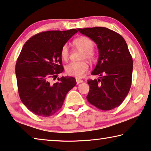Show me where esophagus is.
<instances>
[{
	"label": "esophagus",
	"instance_id": "obj_1",
	"mask_svg": "<svg viewBox=\"0 0 151 151\" xmlns=\"http://www.w3.org/2000/svg\"><path fill=\"white\" fill-rule=\"evenodd\" d=\"M76 82H77V84H79V83L83 82V80H81V79H80V78H76Z\"/></svg>",
	"mask_w": 151,
	"mask_h": 151
}]
</instances>
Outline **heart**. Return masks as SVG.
Returning a JSON list of instances; mask_svg holds the SVG:
<instances>
[{
    "mask_svg": "<svg viewBox=\"0 0 151 151\" xmlns=\"http://www.w3.org/2000/svg\"><path fill=\"white\" fill-rule=\"evenodd\" d=\"M73 45L76 48L83 51L81 59H87L93 61L96 58V53L93 49V41L88 37L81 36L73 41ZM61 57L64 61H68L70 57V50L67 45H64L61 50ZM89 68L88 63L86 61L71 62L65 67V71L68 75L80 78L87 72Z\"/></svg>",
    "mask_w": 151,
    "mask_h": 151,
    "instance_id": "obj_1",
    "label": "heart"
}]
</instances>
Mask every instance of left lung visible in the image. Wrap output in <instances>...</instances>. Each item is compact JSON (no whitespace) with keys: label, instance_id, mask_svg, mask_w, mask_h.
I'll return each instance as SVG.
<instances>
[{"label":"left lung","instance_id":"left-lung-1","mask_svg":"<svg viewBox=\"0 0 151 151\" xmlns=\"http://www.w3.org/2000/svg\"><path fill=\"white\" fill-rule=\"evenodd\" d=\"M97 45L99 58L92 75L98 80H89L87 100L102 110L119 106L127 97L132 83L133 62L127 44L120 34L106 27L78 29Z\"/></svg>","mask_w":151,"mask_h":151}]
</instances>
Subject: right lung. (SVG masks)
I'll use <instances>...</instances> for the list:
<instances>
[{"instance_id":"add662e5","label":"right lung","mask_w":151,"mask_h":151,"mask_svg":"<svg viewBox=\"0 0 151 151\" xmlns=\"http://www.w3.org/2000/svg\"><path fill=\"white\" fill-rule=\"evenodd\" d=\"M76 29L41 32L29 39L17 60L15 73L20 98L35 114L49 117L62 106L67 93L76 85L73 77L50 79L62 73V47Z\"/></svg>"}]
</instances>
